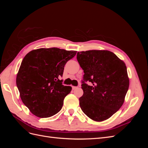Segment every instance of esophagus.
<instances>
[{
  "label": "esophagus",
  "instance_id": "1",
  "mask_svg": "<svg viewBox=\"0 0 148 148\" xmlns=\"http://www.w3.org/2000/svg\"><path fill=\"white\" fill-rule=\"evenodd\" d=\"M77 88H78V87H77V86H72V89H73V90H74V89H77Z\"/></svg>",
  "mask_w": 148,
  "mask_h": 148
}]
</instances>
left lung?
<instances>
[{
    "label": "left lung",
    "instance_id": "left-lung-1",
    "mask_svg": "<svg viewBox=\"0 0 148 148\" xmlns=\"http://www.w3.org/2000/svg\"><path fill=\"white\" fill-rule=\"evenodd\" d=\"M77 60L84 71L79 106L89 118L102 122L109 119L123 105L129 88L125 62L106 50L77 53ZM89 81L91 86L85 83Z\"/></svg>",
    "mask_w": 148,
    "mask_h": 148
}]
</instances>
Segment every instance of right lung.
Masks as SVG:
<instances>
[{"label":"right lung","instance_id":"right-lung-1","mask_svg":"<svg viewBox=\"0 0 148 148\" xmlns=\"http://www.w3.org/2000/svg\"><path fill=\"white\" fill-rule=\"evenodd\" d=\"M76 53L57 47L41 48L30 51L22 60L16 86L22 102L36 117H52L62 108L71 87L64 86L59 78Z\"/></svg>","mask_w":148,"mask_h":148}]
</instances>
